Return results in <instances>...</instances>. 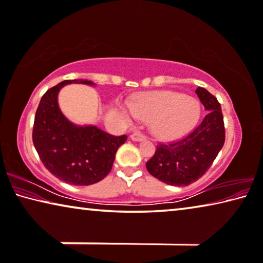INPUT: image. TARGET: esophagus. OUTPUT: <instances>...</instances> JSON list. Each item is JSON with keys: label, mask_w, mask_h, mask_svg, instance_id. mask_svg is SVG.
Segmentation results:
<instances>
[{"label": "esophagus", "mask_w": 263, "mask_h": 263, "mask_svg": "<svg viewBox=\"0 0 263 263\" xmlns=\"http://www.w3.org/2000/svg\"><path fill=\"white\" fill-rule=\"evenodd\" d=\"M130 139L133 140V141H136V142H140V141H144L145 139H147V137H145L142 133H140V132H135V133H133V134L130 135Z\"/></svg>", "instance_id": "1"}]
</instances>
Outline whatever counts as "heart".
<instances>
[{"label": "heart", "instance_id": "1", "mask_svg": "<svg viewBox=\"0 0 263 263\" xmlns=\"http://www.w3.org/2000/svg\"><path fill=\"white\" fill-rule=\"evenodd\" d=\"M129 118L151 123L157 139L175 141L189 134L201 118L200 101L182 92L159 90L137 95L132 104L122 107Z\"/></svg>", "mask_w": 263, "mask_h": 263}]
</instances>
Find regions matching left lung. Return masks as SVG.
<instances>
[{"label":"left lung","mask_w":263,"mask_h":263,"mask_svg":"<svg viewBox=\"0 0 263 263\" xmlns=\"http://www.w3.org/2000/svg\"><path fill=\"white\" fill-rule=\"evenodd\" d=\"M195 92L208 114L183 140L157 145L154 156L145 163L151 175L175 187L199 180L224 143L223 115L219 101L202 87L196 88Z\"/></svg>","instance_id":"1"}]
</instances>
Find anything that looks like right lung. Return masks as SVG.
<instances>
[{
	"instance_id": "right-lung-1",
	"label": "right lung",
	"mask_w": 263,
	"mask_h": 263,
	"mask_svg": "<svg viewBox=\"0 0 263 263\" xmlns=\"http://www.w3.org/2000/svg\"><path fill=\"white\" fill-rule=\"evenodd\" d=\"M87 84L92 81L66 80L46 91L35 114L33 142L48 171L63 182L89 185L111 171L118 149L127 136H112L94 124H76L59 106V92L67 84Z\"/></svg>"
}]
</instances>
